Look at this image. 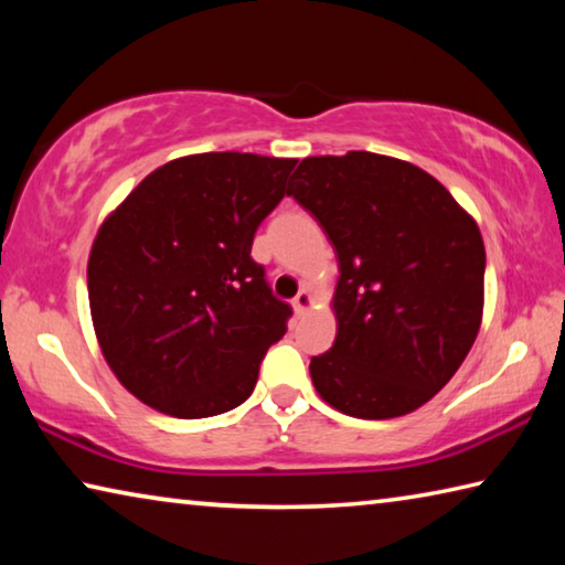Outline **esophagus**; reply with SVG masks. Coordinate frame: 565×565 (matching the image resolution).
Listing matches in <instances>:
<instances>
[{
  "mask_svg": "<svg viewBox=\"0 0 565 565\" xmlns=\"http://www.w3.org/2000/svg\"><path fill=\"white\" fill-rule=\"evenodd\" d=\"M291 306H294V311H296V313H299V317H301V313H303V311H309V309H311V306H313V296H311L309 291H306V289H301L299 294H296V296H294V301H291Z\"/></svg>",
  "mask_w": 565,
  "mask_h": 565,
  "instance_id": "obj_1",
  "label": "esophagus"
}]
</instances>
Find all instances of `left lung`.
Wrapping results in <instances>:
<instances>
[{"label": "left lung", "instance_id": "obj_1", "mask_svg": "<svg viewBox=\"0 0 565 565\" xmlns=\"http://www.w3.org/2000/svg\"><path fill=\"white\" fill-rule=\"evenodd\" d=\"M289 194L319 218L339 259L333 347L311 359L319 396L384 420L431 401L483 319L486 248L441 181L371 151L306 157Z\"/></svg>", "mask_w": 565, "mask_h": 565}]
</instances>
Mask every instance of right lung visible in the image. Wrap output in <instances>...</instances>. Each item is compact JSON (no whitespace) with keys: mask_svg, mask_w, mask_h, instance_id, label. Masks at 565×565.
I'll return each instance as SVG.
<instances>
[{"mask_svg":"<svg viewBox=\"0 0 565 565\" xmlns=\"http://www.w3.org/2000/svg\"><path fill=\"white\" fill-rule=\"evenodd\" d=\"M296 159L189 154L151 171L104 218L87 286L94 333L119 384L174 418H206L252 396L291 306L252 259Z\"/></svg>","mask_w":565,"mask_h":565,"instance_id":"add662e5","label":"right lung"}]
</instances>
